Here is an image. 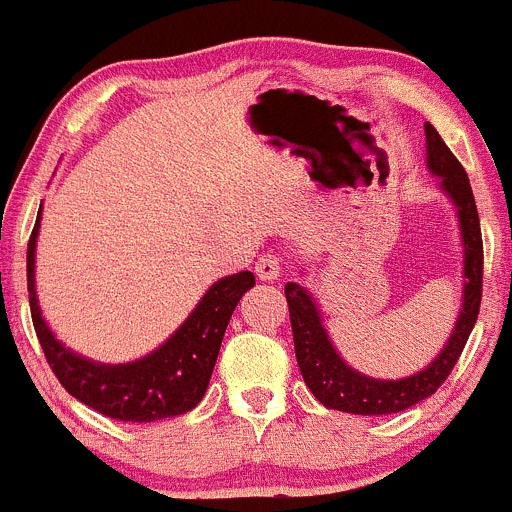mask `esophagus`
Instances as JSON below:
<instances>
[{
    "label": "esophagus",
    "mask_w": 512,
    "mask_h": 512,
    "mask_svg": "<svg viewBox=\"0 0 512 512\" xmlns=\"http://www.w3.org/2000/svg\"><path fill=\"white\" fill-rule=\"evenodd\" d=\"M281 273V258L276 254H261L256 261V276L261 281H276Z\"/></svg>",
    "instance_id": "34e87169"
}]
</instances>
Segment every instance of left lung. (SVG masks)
<instances>
[{"instance_id":"1","label":"left lung","mask_w":512,"mask_h":512,"mask_svg":"<svg viewBox=\"0 0 512 512\" xmlns=\"http://www.w3.org/2000/svg\"><path fill=\"white\" fill-rule=\"evenodd\" d=\"M424 130L426 152H429L426 162H429L434 175L444 177V189L456 204L458 221H461V236L463 246H466L463 310L458 315L449 345L441 350V355L426 370L416 372L414 377L397 379V382H382V379H370L365 374L350 370L340 360L333 342L328 340L323 323H320V313L313 300H310V295L295 283H288L286 300L288 310H291L295 360H298L300 374H303L313 397L328 409H337V412L365 416L394 414L431 397L449 379L478 320L483 298V239L476 199H473L466 170L449 150V145L441 140V135L436 133L434 125L426 123Z\"/></svg>"}]
</instances>
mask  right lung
Wrapping results in <instances>:
<instances>
[{"instance_id":"add662e5","label":"right lung","mask_w":512,"mask_h":512,"mask_svg":"<svg viewBox=\"0 0 512 512\" xmlns=\"http://www.w3.org/2000/svg\"><path fill=\"white\" fill-rule=\"evenodd\" d=\"M39 217L26 244V286H29L31 323L46 362L61 387L86 407L118 421L142 424V421L179 416L197 407L212 379L231 313L241 295L256 286L254 273L241 271L214 283L199 300L187 323L152 355L130 365H96L66 350L41 320L34 293V246L39 234Z\"/></svg>"}]
</instances>
